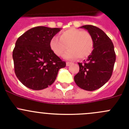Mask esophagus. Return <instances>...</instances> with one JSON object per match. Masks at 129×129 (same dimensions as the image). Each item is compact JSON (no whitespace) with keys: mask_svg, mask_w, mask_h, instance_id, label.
Returning <instances> with one entry per match:
<instances>
[{"mask_svg":"<svg viewBox=\"0 0 129 129\" xmlns=\"http://www.w3.org/2000/svg\"><path fill=\"white\" fill-rule=\"evenodd\" d=\"M70 64H71V62H67V67H69L70 65Z\"/></svg>","mask_w":129,"mask_h":129,"instance_id":"1","label":"esophagus"}]
</instances>
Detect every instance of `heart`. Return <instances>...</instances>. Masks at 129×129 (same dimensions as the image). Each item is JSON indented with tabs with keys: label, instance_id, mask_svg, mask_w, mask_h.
<instances>
[{
	"label": "heart",
	"instance_id": "b5f03b06",
	"mask_svg": "<svg viewBox=\"0 0 129 129\" xmlns=\"http://www.w3.org/2000/svg\"><path fill=\"white\" fill-rule=\"evenodd\" d=\"M60 38L57 36L50 41V47L55 54L62 56L68 48L64 57L74 59L76 57L84 59L92 53L94 48V41L90 34L87 31L71 28L60 34Z\"/></svg>",
	"mask_w": 129,
	"mask_h": 129
}]
</instances>
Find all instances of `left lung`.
Here are the masks:
<instances>
[{
    "label": "left lung",
    "instance_id": "obj_1",
    "mask_svg": "<svg viewBox=\"0 0 129 129\" xmlns=\"http://www.w3.org/2000/svg\"><path fill=\"white\" fill-rule=\"evenodd\" d=\"M94 41V50L83 63L79 62V72L74 76L76 85L88 91L98 89L110 79L116 61V53L111 39L100 28L85 25Z\"/></svg>",
    "mask_w": 129,
    "mask_h": 129
}]
</instances>
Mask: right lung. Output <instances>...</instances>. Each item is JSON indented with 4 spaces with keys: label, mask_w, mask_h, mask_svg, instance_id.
Masks as SVG:
<instances>
[{
    "label": "right lung",
    "mask_w": 129,
    "mask_h": 129,
    "mask_svg": "<svg viewBox=\"0 0 129 129\" xmlns=\"http://www.w3.org/2000/svg\"><path fill=\"white\" fill-rule=\"evenodd\" d=\"M61 28L37 26L18 38L13 51L16 76L26 87L43 90L55 81L60 68L66 67L50 47V41Z\"/></svg>",
    "instance_id": "add662e5"
}]
</instances>
